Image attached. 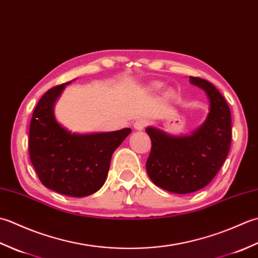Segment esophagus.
<instances>
[{
	"label": "esophagus",
	"mask_w": 258,
	"mask_h": 258,
	"mask_svg": "<svg viewBox=\"0 0 258 258\" xmlns=\"http://www.w3.org/2000/svg\"><path fill=\"white\" fill-rule=\"evenodd\" d=\"M133 125H134V128H135V130L141 131V130H143V128L145 127L146 122H145V119L140 118V119H136Z\"/></svg>",
	"instance_id": "esophagus-1"
}]
</instances>
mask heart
Here are the masks:
<instances>
[{
	"label": "heart",
	"instance_id": "b5f03b06",
	"mask_svg": "<svg viewBox=\"0 0 258 258\" xmlns=\"http://www.w3.org/2000/svg\"><path fill=\"white\" fill-rule=\"evenodd\" d=\"M152 87H153V89H154V90H160L161 87H162V84L158 83V82H156V83H154V84L152 85ZM169 94H171V93H169Z\"/></svg>",
	"mask_w": 258,
	"mask_h": 258
}]
</instances>
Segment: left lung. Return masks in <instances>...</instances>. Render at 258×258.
<instances>
[{"instance_id":"left-lung-1","label":"left lung","mask_w":258,"mask_h":258,"mask_svg":"<svg viewBox=\"0 0 258 258\" xmlns=\"http://www.w3.org/2000/svg\"><path fill=\"white\" fill-rule=\"evenodd\" d=\"M189 83L206 93L210 112L200 127L187 135H173L149 126L152 150L146 171L158 187L188 194L211 183L228 155L232 141L231 111L210 82L189 76Z\"/></svg>"}]
</instances>
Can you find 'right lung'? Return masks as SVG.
<instances>
[{"instance_id": "obj_1", "label": "right lung", "mask_w": 258, "mask_h": 258, "mask_svg": "<svg viewBox=\"0 0 258 258\" xmlns=\"http://www.w3.org/2000/svg\"><path fill=\"white\" fill-rule=\"evenodd\" d=\"M70 83L48 90L38 101L30 124L29 152L45 187L63 195L84 197L105 183L113 153L132 130L81 134L65 128L55 118L54 105Z\"/></svg>"}]
</instances>
